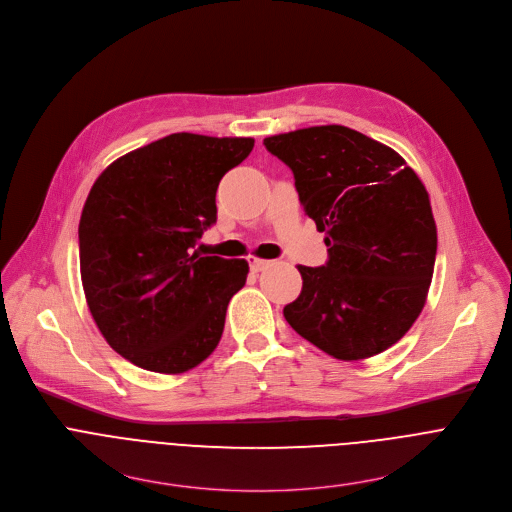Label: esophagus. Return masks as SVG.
<instances>
[{
  "mask_svg": "<svg viewBox=\"0 0 512 512\" xmlns=\"http://www.w3.org/2000/svg\"><path fill=\"white\" fill-rule=\"evenodd\" d=\"M247 261H249V267H251V271H253V273H259V271H263V269L269 265V261L259 259V257H255V255H249V257H247Z\"/></svg>",
  "mask_w": 512,
  "mask_h": 512,
  "instance_id": "obj_1",
  "label": "esophagus"
}]
</instances>
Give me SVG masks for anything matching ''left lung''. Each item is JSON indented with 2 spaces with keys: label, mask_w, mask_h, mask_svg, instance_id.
Listing matches in <instances>:
<instances>
[{
  "label": "left lung",
  "mask_w": 512,
  "mask_h": 512,
  "mask_svg": "<svg viewBox=\"0 0 512 512\" xmlns=\"http://www.w3.org/2000/svg\"><path fill=\"white\" fill-rule=\"evenodd\" d=\"M295 177L305 215L325 233L323 267L297 265L303 287L287 323L335 360L392 348L418 319L436 261L430 197L390 146L348 126L267 136Z\"/></svg>",
  "instance_id": "left-lung-1"
}]
</instances>
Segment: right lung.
Returning a JSON list of instances; mask_svg holds the SVG:
<instances>
[{
    "label": "right lung",
    "instance_id": "1",
    "mask_svg": "<svg viewBox=\"0 0 512 512\" xmlns=\"http://www.w3.org/2000/svg\"><path fill=\"white\" fill-rule=\"evenodd\" d=\"M253 138L177 132L114 160L84 203L80 275L108 346L134 366L183 374L205 362L245 285V259L191 253L217 221V187Z\"/></svg>",
    "mask_w": 512,
    "mask_h": 512
}]
</instances>
